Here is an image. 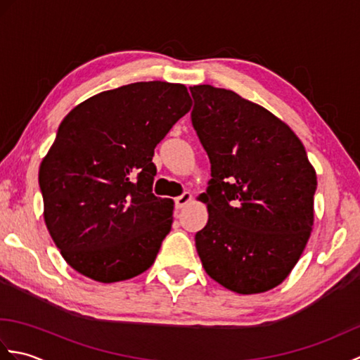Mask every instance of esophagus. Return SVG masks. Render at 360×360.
<instances>
[{
	"instance_id": "34e87169",
	"label": "esophagus",
	"mask_w": 360,
	"mask_h": 360,
	"mask_svg": "<svg viewBox=\"0 0 360 360\" xmlns=\"http://www.w3.org/2000/svg\"><path fill=\"white\" fill-rule=\"evenodd\" d=\"M192 193H188V192H186V193H182L181 196H178L174 200V207L176 209H182L184 207V205H187L190 201H192Z\"/></svg>"
}]
</instances>
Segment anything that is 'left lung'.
<instances>
[{
  "label": "left lung",
  "instance_id": "1",
  "mask_svg": "<svg viewBox=\"0 0 360 360\" xmlns=\"http://www.w3.org/2000/svg\"><path fill=\"white\" fill-rule=\"evenodd\" d=\"M192 125L210 159L209 221L195 244L205 272L238 294L285 280L309 240L317 178L303 143L263 106L198 85Z\"/></svg>",
  "mask_w": 360,
  "mask_h": 360
}]
</instances>
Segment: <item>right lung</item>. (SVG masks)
<instances>
[{"label": "right lung", "mask_w": 360, "mask_h": 360, "mask_svg": "<svg viewBox=\"0 0 360 360\" xmlns=\"http://www.w3.org/2000/svg\"><path fill=\"white\" fill-rule=\"evenodd\" d=\"M178 83L137 82L68 114L38 173L44 221L72 269L112 283L155 263L173 201L153 193L156 145L188 112Z\"/></svg>", "instance_id": "add662e5"}]
</instances>
